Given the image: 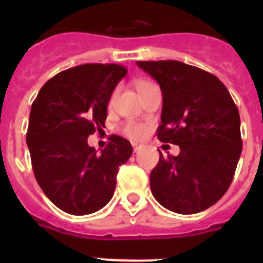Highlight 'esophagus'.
Wrapping results in <instances>:
<instances>
[{
  "mask_svg": "<svg viewBox=\"0 0 263 263\" xmlns=\"http://www.w3.org/2000/svg\"><path fill=\"white\" fill-rule=\"evenodd\" d=\"M132 145H133V150H134V153L138 152V148H139V145H138V143L133 142V143H132Z\"/></svg>",
  "mask_w": 263,
  "mask_h": 263,
  "instance_id": "esophagus-1",
  "label": "esophagus"
}]
</instances>
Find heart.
Instances as JSON below:
<instances>
[{
    "mask_svg": "<svg viewBox=\"0 0 263 263\" xmlns=\"http://www.w3.org/2000/svg\"><path fill=\"white\" fill-rule=\"evenodd\" d=\"M145 84H148L147 81H139L138 85H137V88L143 87ZM145 132H146L145 126H142V125H139V124H136V122H127V124H125L124 127H122V133H124L125 136L130 137V138H133V139H138V138H141V137H143Z\"/></svg>",
    "mask_w": 263,
    "mask_h": 263,
    "instance_id": "b5f03b06",
    "label": "heart"
}]
</instances>
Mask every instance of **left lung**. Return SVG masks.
I'll use <instances>...</instances> for the list:
<instances>
[{
	"label": "left lung",
	"instance_id": "1",
	"mask_svg": "<svg viewBox=\"0 0 263 263\" xmlns=\"http://www.w3.org/2000/svg\"><path fill=\"white\" fill-rule=\"evenodd\" d=\"M162 90L159 141L180 147L159 152L150 188L160 205L182 215L217 203L233 180L242 152L240 113L227 87L210 72L178 60L137 62Z\"/></svg>",
	"mask_w": 263,
	"mask_h": 263
}]
</instances>
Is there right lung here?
<instances>
[{"instance_id":"obj_1","label":"right lung","mask_w":263,"mask_h":263,"mask_svg":"<svg viewBox=\"0 0 263 263\" xmlns=\"http://www.w3.org/2000/svg\"><path fill=\"white\" fill-rule=\"evenodd\" d=\"M120 64H83L62 71L39 90L31 105L26 142L36 182L58 208L71 215L97 212L110 201L118 167L133 147L110 136L100 153L88 137L104 127Z\"/></svg>"}]
</instances>
